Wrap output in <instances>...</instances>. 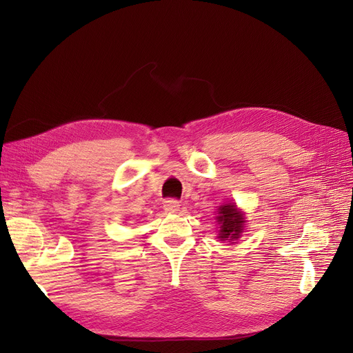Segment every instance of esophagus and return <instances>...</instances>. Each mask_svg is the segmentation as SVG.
<instances>
[{
	"mask_svg": "<svg viewBox=\"0 0 353 353\" xmlns=\"http://www.w3.org/2000/svg\"><path fill=\"white\" fill-rule=\"evenodd\" d=\"M179 209H180L179 201H176V200H167V201H164V210L165 212L176 213Z\"/></svg>",
	"mask_w": 353,
	"mask_h": 353,
	"instance_id": "obj_1",
	"label": "esophagus"
}]
</instances>
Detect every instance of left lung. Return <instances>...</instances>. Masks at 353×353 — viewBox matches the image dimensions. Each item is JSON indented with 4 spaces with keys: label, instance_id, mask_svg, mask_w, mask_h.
<instances>
[{
    "label": "left lung",
    "instance_id": "1",
    "mask_svg": "<svg viewBox=\"0 0 353 353\" xmlns=\"http://www.w3.org/2000/svg\"><path fill=\"white\" fill-rule=\"evenodd\" d=\"M217 225L220 226L219 230V239L220 240H228V242H233L242 236V232L245 229L246 220L243 217V213L240 212L236 205L233 203H228V205L220 206L217 209Z\"/></svg>",
    "mask_w": 353,
    "mask_h": 353
}]
</instances>
